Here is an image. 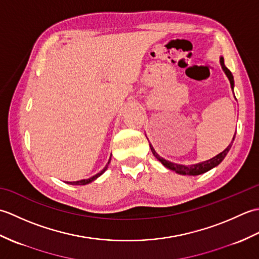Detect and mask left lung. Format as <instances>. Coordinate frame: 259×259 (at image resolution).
<instances>
[{"mask_svg": "<svg viewBox=\"0 0 259 259\" xmlns=\"http://www.w3.org/2000/svg\"><path fill=\"white\" fill-rule=\"evenodd\" d=\"M219 62H221V65H222V69L225 72V74H226V76L228 78L229 82H230V87H232L233 89V92H234V87H235V82H234V76L232 74V72L226 68V65H225L224 63V58L221 57V59H219ZM235 136H236V133L233 137V140L232 142H230L229 146L225 149L223 152L218 153L217 156H214L213 158L209 159V160H206V161H202V162H198V163H192V164H180V163H176V162H171L167 160V159H164L162 157H160L157 153V151L155 150V148L152 147V145L149 142V146H150V149L153 153V156H155L159 161H160L164 167L172 170V171H175L176 174H179V175H184V176H198V175H201V174H205L207 171H209V170L217 167L219 163H221L225 157L227 156L228 151L230 150V148H232L233 146V142L235 140ZM148 139V138H147ZM149 141V140H148Z\"/></svg>", "mask_w": 259, "mask_h": 259, "instance_id": "left-lung-1", "label": "left lung"}]
</instances>
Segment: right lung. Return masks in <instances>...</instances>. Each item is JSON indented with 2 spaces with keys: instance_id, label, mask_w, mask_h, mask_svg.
I'll list each match as a JSON object with an SVG mask.
<instances>
[{
  "instance_id": "right-lung-1",
  "label": "right lung",
  "mask_w": 259,
  "mask_h": 259,
  "mask_svg": "<svg viewBox=\"0 0 259 259\" xmlns=\"http://www.w3.org/2000/svg\"><path fill=\"white\" fill-rule=\"evenodd\" d=\"M110 160H111V157H110V159H109V161H108V163L106 164V167H104L100 172H98L97 175H95V176H92V177H90V178H88V179H81V180H78V181H67V184H69V185H75V186H83V185H88V184H90V183H92V181H95L97 178H99L100 177V176L106 171V170L108 169V166H109V163H110Z\"/></svg>"
}]
</instances>
